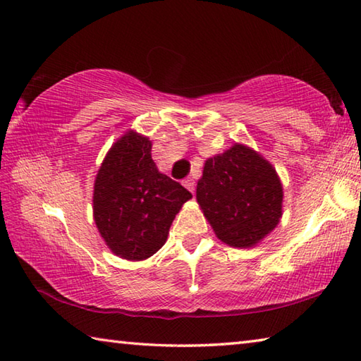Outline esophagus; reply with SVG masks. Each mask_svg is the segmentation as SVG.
Masks as SVG:
<instances>
[{
	"mask_svg": "<svg viewBox=\"0 0 361 361\" xmlns=\"http://www.w3.org/2000/svg\"><path fill=\"white\" fill-rule=\"evenodd\" d=\"M182 183H183V187L188 188L192 193H195V179L193 178H185L182 180Z\"/></svg>",
	"mask_w": 361,
	"mask_h": 361,
	"instance_id": "34e87169",
	"label": "esophagus"
}]
</instances>
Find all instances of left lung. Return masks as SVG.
<instances>
[{"label":"left lung","instance_id":"left-lung-1","mask_svg":"<svg viewBox=\"0 0 361 361\" xmlns=\"http://www.w3.org/2000/svg\"><path fill=\"white\" fill-rule=\"evenodd\" d=\"M196 200L215 235L229 247H255L283 215V185L275 168L243 145L207 159Z\"/></svg>","mask_w":361,"mask_h":361}]
</instances>
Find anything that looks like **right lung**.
Wrapping results in <instances>:
<instances>
[{"label":"right lung","mask_w":361,"mask_h":361,"mask_svg":"<svg viewBox=\"0 0 361 361\" xmlns=\"http://www.w3.org/2000/svg\"><path fill=\"white\" fill-rule=\"evenodd\" d=\"M147 137L128 130L108 151L94 182V220L106 247L128 261L151 257L192 193L161 174Z\"/></svg>","instance_id":"obj_1"}]
</instances>
